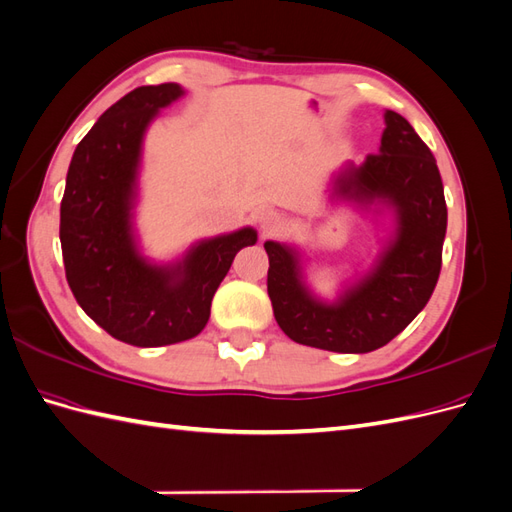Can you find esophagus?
Returning a JSON list of instances; mask_svg holds the SVG:
<instances>
[{"label":"esophagus","mask_w":512,"mask_h":512,"mask_svg":"<svg viewBox=\"0 0 512 512\" xmlns=\"http://www.w3.org/2000/svg\"><path fill=\"white\" fill-rule=\"evenodd\" d=\"M256 222H258V228L262 232H271V230L280 226V213L273 211V209H262L256 215Z\"/></svg>","instance_id":"obj_1"}]
</instances>
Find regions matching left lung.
I'll return each instance as SVG.
<instances>
[{"label": "left lung", "mask_w": 512, "mask_h": 512, "mask_svg": "<svg viewBox=\"0 0 512 512\" xmlns=\"http://www.w3.org/2000/svg\"><path fill=\"white\" fill-rule=\"evenodd\" d=\"M384 123L378 153L361 166L348 162L329 190L331 200L393 215L374 265L327 301L307 286L297 247L265 243L273 314L292 342L344 354L378 350L408 327L438 284L446 203L436 158L399 113L386 111Z\"/></svg>", "instance_id": "1"}]
</instances>
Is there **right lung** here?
<instances>
[{
    "mask_svg": "<svg viewBox=\"0 0 512 512\" xmlns=\"http://www.w3.org/2000/svg\"><path fill=\"white\" fill-rule=\"evenodd\" d=\"M185 94L177 83L130 91L76 145L61 198L59 239L76 303L119 342L170 346L196 337L232 260L258 241L245 226L196 241L173 262H153L138 245L134 209L143 141L162 108Z\"/></svg>",
    "mask_w": 512,
    "mask_h": 512,
    "instance_id": "right-lung-1",
    "label": "right lung"
}]
</instances>
